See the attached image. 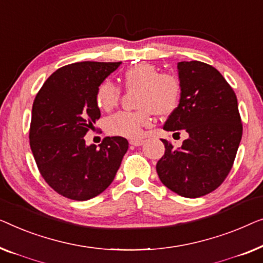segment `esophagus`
I'll use <instances>...</instances> for the list:
<instances>
[{
	"instance_id": "1",
	"label": "esophagus",
	"mask_w": 263,
	"mask_h": 263,
	"mask_svg": "<svg viewBox=\"0 0 263 263\" xmlns=\"http://www.w3.org/2000/svg\"><path fill=\"white\" fill-rule=\"evenodd\" d=\"M143 143H144L143 139H131L130 140V144L133 146H140V145H143Z\"/></svg>"
}]
</instances>
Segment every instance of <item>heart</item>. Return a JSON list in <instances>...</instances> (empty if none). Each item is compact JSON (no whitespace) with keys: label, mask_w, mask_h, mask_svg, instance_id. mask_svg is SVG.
<instances>
[{"label":"heart","mask_w":263,"mask_h":263,"mask_svg":"<svg viewBox=\"0 0 263 263\" xmlns=\"http://www.w3.org/2000/svg\"><path fill=\"white\" fill-rule=\"evenodd\" d=\"M125 88H138L136 105L139 109L128 112L121 110L109 117L106 130L109 135L136 138L142 135L143 128L149 126L153 114L167 117L177 108L182 96V81L176 73L160 72L156 65L139 63L123 73ZM120 88L112 81L105 80L96 89L95 100L100 109L109 112L120 100Z\"/></svg>","instance_id":"b5f03b06"}]
</instances>
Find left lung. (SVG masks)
<instances>
[{"label":"left lung","instance_id":"obj_1","mask_svg":"<svg viewBox=\"0 0 263 263\" xmlns=\"http://www.w3.org/2000/svg\"><path fill=\"white\" fill-rule=\"evenodd\" d=\"M182 96L163 125L165 131L187 132L175 149L162 139L165 153L156 164L165 187L184 198H199L217 190L230 173L242 138L237 98L212 65L180 62Z\"/></svg>","mask_w":263,"mask_h":263}]
</instances>
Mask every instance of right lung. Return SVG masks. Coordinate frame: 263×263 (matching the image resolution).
<instances>
[{"instance_id": "obj_1", "label": "right lung", "mask_w": 263, "mask_h": 263, "mask_svg": "<svg viewBox=\"0 0 263 263\" xmlns=\"http://www.w3.org/2000/svg\"><path fill=\"white\" fill-rule=\"evenodd\" d=\"M121 62H80L62 66L45 81L32 107L29 145L46 183L63 197L84 201L112 183L128 142L106 137L100 147L84 136L99 119V84Z\"/></svg>"}]
</instances>
